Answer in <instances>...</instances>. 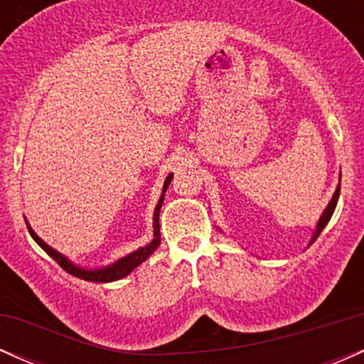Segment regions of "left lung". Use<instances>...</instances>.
<instances>
[{
  "label": "left lung",
  "instance_id": "left-lung-1",
  "mask_svg": "<svg viewBox=\"0 0 364 364\" xmlns=\"http://www.w3.org/2000/svg\"><path fill=\"white\" fill-rule=\"evenodd\" d=\"M339 195H341V183H339V185H337V188H336V193H333L332 200H330V203L327 205V208H325L323 214H321V217L318 219V224H316V229H315V232H313V237H311L310 243H313V241H315L316 237L320 236V232L323 231L325 225L328 224L330 217H332L333 210H336V205H337V200H339Z\"/></svg>",
  "mask_w": 364,
  "mask_h": 364
}]
</instances>
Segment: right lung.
I'll use <instances>...</instances> for the list:
<instances>
[{"label":"right lung","instance_id":"1","mask_svg":"<svg viewBox=\"0 0 364 364\" xmlns=\"http://www.w3.org/2000/svg\"><path fill=\"white\" fill-rule=\"evenodd\" d=\"M171 179H173V174H169V176L166 178L164 188H162V195H161V198H159V202H157V205H156V210H154V240L150 241L147 246H141V248L136 250V252L129 253V255H127V257L119 258L118 262L111 263V265H107V267H102V269H94V270H92V269H83V267L75 265V263L70 262L68 258L63 257L60 252H56V250L51 248V246H49L48 243H44V241L36 235L34 229L31 228V224H28V223H27V229H28V232H31V236L34 237L36 243L39 245L41 248H43L44 252L53 258V260H56L58 263H60V265L68 274H72V275H75V277H78V279H83V281H90V282H112V281H118V279L127 277V275L132 272V270H135L141 262L147 260L150 255L156 252L157 246L161 245V225H159V212H161L162 202H164V193H166V190H168Z\"/></svg>","mask_w":364,"mask_h":364}]
</instances>
